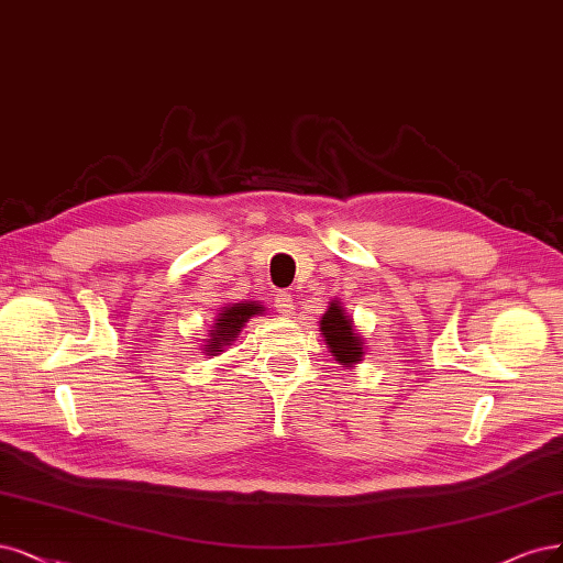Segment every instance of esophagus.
<instances>
[{
  "label": "esophagus",
  "mask_w": 563,
  "mask_h": 563,
  "mask_svg": "<svg viewBox=\"0 0 563 563\" xmlns=\"http://www.w3.org/2000/svg\"><path fill=\"white\" fill-rule=\"evenodd\" d=\"M275 309L282 314V317H290L294 314V298H290V294H286V290H279V294L275 296Z\"/></svg>",
  "instance_id": "esophagus-1"
}]
</instances>
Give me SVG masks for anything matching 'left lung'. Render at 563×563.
<instances>
[{
	"label": "left lung",
	"instance_id": "obj_1",
	"mask_svg": "<svg viewBox=\"0 0 563 563\" xmlns=\"http://www.w3.org/2000/svg\"><path fill=\"white\" fill-rule=\"evenodd\" d=\"M319 331L323 342L328 344V352L335 356V361L349 371L356 367L365 356V340L356 333L354 319L346 314L344 305L335 298L328 302V309L319 319Z\"/></svg>",
	"mask_w": 563,
	"mask_h": 563
}]
</instances>
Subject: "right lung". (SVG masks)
Listing matches in <instances>:
<instances>
[{"instance_id":"obj_1","label":"right lung","mask_w":563,"mask_h":563,"mask_svg":"<svg viewBox=\"0 0 563 563\" xmlns=\"http://www.w3.org/2000/svg\"><path fill=\"white\" fill-rule=\"evenodd\" d=\"M265 307L258 300H240V302H228L225 307H219L214 323H211L209 333L205 335L202 354L219 356L225 346L235 342L246 321L251 317H261Z\"/></svg>"}]
</instances>
